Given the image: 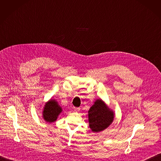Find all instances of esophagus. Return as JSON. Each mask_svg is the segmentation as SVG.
Here are the masks:
<instances>
[{
  "instance_id": "1",
  "label": "esophagus",
  "mask_w": 161,
  "mask_h": 161,
  "mask_svg": "<svg viewBox=\"0 0 161 161\" xmlns=\"http://www.w3.org/2000/svg\"><path fill=\"white\" fill-rule=\"evenodd\" d=\"M80 108H74V111L75 112L78 113V112L80 111Z\"/></svg>"
}]
</instances>
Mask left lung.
<instances>
[{
	"mask_svg": "<svg viewBox=\"0 0 161 161\" xmlns=\"http://www.w3.org/2000/svg\"><path fill=\"white\" fill-rule=\"evenodd\" d=\"M89 127L93 132L108 128L114 119V112L101 99L96 100L88 111Z\"/></svg>",
	"mask_w": 161,
	"mask_h": 161,
	"instance_id": "obj_1",
	"label": "left lung"
}]
</instances>
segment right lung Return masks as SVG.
<instances>
[{
	"mask_svg": "<svg viewBox=\"0 0 161 161\" xmlns=\"http://www.w3.org/2000/svg\"><path fill=\"white\" fill-rule=\"evenodd\" d=\"M62 112V108L55 100L51 99L45 105L43 111H42V118L49 123L56 121L59 114Z\"/></svg>",
	"mask_w": 161,
	"mask_h": 161,
	"instance_id": "obj_1",
	"label": "right lung"
}]
</instances>
